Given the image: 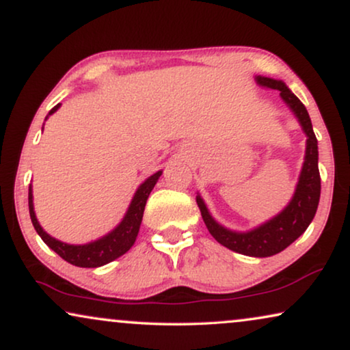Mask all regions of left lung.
<instances>
[{"label":"left lung","mask_w":350,"mask_h":350,"mask_svg":"<svg viewBox=\"0 0 350 350\" xmlns=\"http://www.w3.org/2000/svg\"><path fill=\"white\" fill-rule=\"evenodd\" d=\"M255 82L263 88L280 92L279 95L282 98V101L292 111V114L297 117L299 126L306 135L304 161L292 198L274 217L245 231L230 230L222 224H219L213 217V214L209 213L208 206H206L200 193H196V203H198L201 217H203L206 226H208L209 233L214 236L217 243L225 245L226 249L233 250V252L247 255V257L263 258L271 257V255L287 249L293 241H297L306 231L309 224L312 222L319 200H321V174H319L317 137L314 135L311 117H309L306 107L285 85L284 81L267 76H255Z\"/></svg>","instance_id":"obj_1"}]
</instances>
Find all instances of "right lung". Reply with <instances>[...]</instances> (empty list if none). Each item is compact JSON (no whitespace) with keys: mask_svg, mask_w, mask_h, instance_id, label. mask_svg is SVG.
<instances>
[{"mask_svg":"<svg viewBox=\"0 0 350 350\" xmlns=\"http://www.w3.org/2000/svg\"><path fill=\"white\" fill-rule=\"evenodd\" d=\"M62 103H58L55 107H52L46 120L51 117L53 112L60 109ZM44 128V126H42ZM163 170H159L157 173L147 177L144 182H141L137 187L135 195L128 204V209L124 215V219L112 228L109 233H106L101 238L85 244H68L63 241L53 238L42 228L41 224L38 222L36 213H34V203H33V187L29 184L28 189V208H29V217L36 233L41 236V239L51 247L53 252H57L63 260L68 263L75 265V267L81 268H98L103 265H107L114 262L116 258L122 257L131 249L135 244L136 236L139 233V226L142 222V214H144L146 201L149 198L152 189H154L157 182H159Z\"/></svg>","mask_w":350,"mask_h":350,"instance_id":"obj_1","label":"right lung"}]
</instances>
